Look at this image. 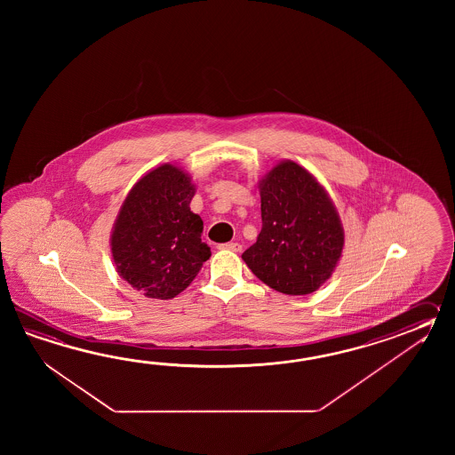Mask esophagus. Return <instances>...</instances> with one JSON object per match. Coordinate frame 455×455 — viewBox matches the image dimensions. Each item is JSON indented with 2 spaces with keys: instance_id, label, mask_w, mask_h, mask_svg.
I'll use <instances>...</instances> for the list:
<instances>
[{
  "instance_id": "obj_1",
  "label": "esophagus",
  "mask_w": 455,
  "mask_h": 455,
  "mask_svg": "<svg viewBox=\"0 0 455 455\" xmlns=\"http://www.w3.org/2000/svg\"><path fill=\"white\" fill-rule=\"evenodd\" d=\"M220 249H223V251H241L242 245L239 242H228V243H221Z\"/></svg>"
}]
</instances>
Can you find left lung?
Masks as SVG:
<instances>
[{"label": "left lung", "mask_w": 455, "mask_h": 455, "mask_svg": "<svg viewBox=\"0 0 455 455\" xmlns=\"http://www.w3.org/2000/svg\"><path fill=\"white\" fill-rule=\"evenodd\" d=\"M261 231L242 253L251 273L283 294L319 290L339 265L345 232L327 190L307 169L281 161L259 180Z\"/></svg>", "instance_id": "obj_1"}]
</instances>
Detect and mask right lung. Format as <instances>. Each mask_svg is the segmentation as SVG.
<instances>
[{
    "mask_svg": "<svg viewBox=\"0 0 455 455\" xmlns=\"http://www.w3.org/2000/svg\"><path fill=\"white\" fill-rule=\"evenodd\" d=\"M195 185L177 165L155 167L126 195L110 235L116 271L151 299H172L212 257L190 210Z\"/></svg>",
    "mask_w": 455,
    "mask_h": 455,
    "instance_id": "right-lung-1",
    "label": "right lung"
}]
</instances>
